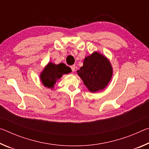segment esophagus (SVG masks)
Returning a JSON list of instances; mask_svg holds the SVG:
<instances>
[{"instance_id":"1","label":"esophagus","mask_w":149,"mask_h":149,"mask_svg":"<svg viewBox=\"0 0 149 149\" xmlns=\"http://www.w3.org/2000/svg\"><path fill=\"white\" fill-rule=\"evenodd\" d=\"M71 69L72 70V72H74L75 70V65H71Z\"/></svg>"}]
</instances>
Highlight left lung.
<instances>
[{
	"label": "left lung",
	"mask_w": 149,
	"mask_h": 149,
	"mask_svg": "<svg viewBox=\"0 0 149 149\" xmlns=\"http://www.w3.org/2000/svg\"><path fill=\"white\" fill-rule=\"evenodd\" d=\"M77 72L88 90L96 93L107 86L112 79L113 69L109 60L95 51L85 58L84 65Z\"/></svg>",
	"instance_id": "left-lung-1"
}]
</instances>
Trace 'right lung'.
I'll use <instances>...</instances> for the list:
<instances>
[{"label":"right lung","mask_w":149,"mask_h":149,"mask_svg":"<svg viewBox=\"0 0 149 149\" xmlns=\"http://www.w3.org/2000/svg\"><path fill=\"white\" fill-rule=\"evenodd\" d=\"M70 72H72L71 68L64 63L55 64L50 62L40 74V80L45 87L52 89L57 81L63 75Z\"/></svg>","instance_id":"1"}]
</instances>
